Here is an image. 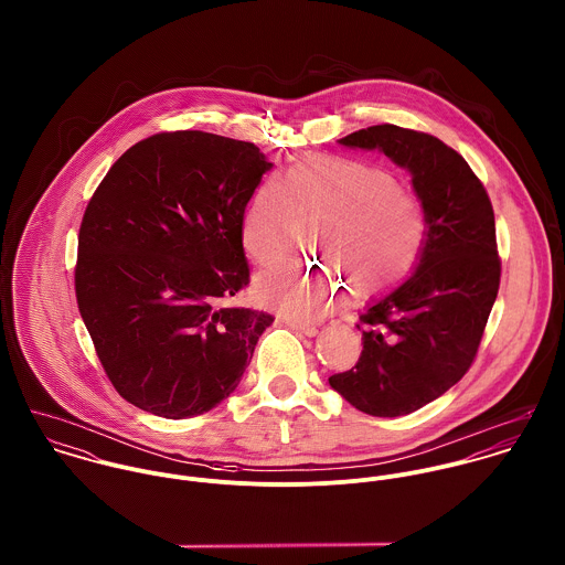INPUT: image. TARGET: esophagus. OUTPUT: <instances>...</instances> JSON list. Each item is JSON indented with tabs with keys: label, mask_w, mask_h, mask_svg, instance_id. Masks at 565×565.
<instances>
[{
	"label": "esophagus",
	"mask_w": 565,
	"mask_h": 565,
	"mask_svg": "<svg viewBox=\"0 0 565 565\" xmlns=\"http://www.w3.org/2000/svg\"><path fill=\"white\" fill-rule=\"evenodd\" d=\"M289 326H291L296 332L307 334V337H316V334L320 332V328H318V326H313V323L289 322Z\"/></svg>",
	"instance_id": "esophagus-1"
}]
</instances>
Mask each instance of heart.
Returning a JSON list of instances; mask_svg holds the SVG:
<instances>
[{"mask_svg": "<svg viewBox=\"0 0 565 565\" xmlns=\"http://www.w3.org/2000/svg\"><path fill=\"white\" fill-rule=\"evenodd\" d=\"M396 178L370 162L343 157H307L280 178L263 180L243 211L242 239L258 265H274L287 252L296 215L322 217L316 247L356 296L390 289L413 269L426 239L422 204ZM345 285L323 274L280 267L256 280V298L300 322L328 316Z\"/></svg>", "mask_w": 565, "mask_h": 565, "instance_id": "1", "label": "heart"}]
</instances>
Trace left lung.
Masks as SVG:
<instances>
[{"instance_id": "8db88e82", "label": "left lung", "mask_w": 565, "mask_h": 565, "mask_svg": "<svg viewBox=\"0 0 565 565\" xmlns=\"http://www.w3.org/2000/svg\"><path fill=\"white\" fill-rule=\"evenodd\" d=\"M339 143L408 171L426 217L411 276L359 316L356 365L328 379L354 408L398 417L444 396L477 356L500 285L493 209L466 159L430 135L383 124Z\"/></svg>"}]
</instances>
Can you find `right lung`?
<instances>
[{
  "label": "right lung",
  "mask_w": 565,
  "mask_h": 565,
  "mask_svg": "<svg viewBox=\"0 0 565 565\" xmlns=\"http://www.w3.org/2000/svg\"><path fill=\"white\" fill-rule=\"evenodd\" d=\"M274 162L245 141L178 130L132 146L93 193L76 298L121 398L167 419L226 401L274 318L226 302L249 280L243 211Z\"/></svg>",
  "instance_id": "add662e5"
}]
</instances>
